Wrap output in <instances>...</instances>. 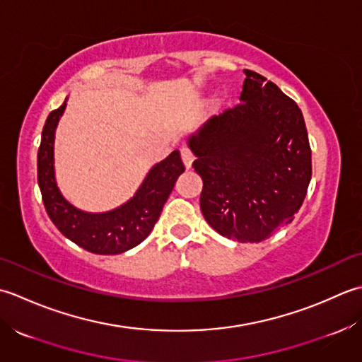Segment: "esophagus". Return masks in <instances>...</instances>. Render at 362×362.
<instances>
[{
    "mask_svg": "<svg viewBox=\"0 0 362 362\" xmlns=\"http://www.w3.org/2000/svg\"><path fill=\"white\" fill-rule=\"evenodd\" d=\"M181 158H182V162H184V165H186V168H190L192 160H194V153L190 151L189 146H186V145L182 146V148H181Z\"/></svg>",
    "mask_w": 362,
    "mask_h": 362,
    "instance_id": "esophagus-1",
    "label": "esophagus"
}]
</instances>
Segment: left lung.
I'll list each match as a JSON object with an SVG mask.
<instances>
[{"label": "left lung", "instance_id": "obj_1", "mask_svg": "<svg viewBox=\"0 0 362 362\" xmlns=\"http://www.w3.org/2000/svg\"><path fill=\"white\" fill-rule=\"evenodd\" d=\"M243 73L240 103L209 119L189 146L206 222L228 239L261 242L303 204L311 146L297 103L259 73Z\"/></svg>", "mask_w": 362, "mask_h": 362}]
</instances>
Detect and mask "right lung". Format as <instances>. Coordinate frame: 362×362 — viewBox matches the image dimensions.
I'll use <instances>...</instances> for the list:
<instances>
[{"instance_id": "obj_1", "label": "right lung", "mask_w": 362, "mask_h": 362, "mask_svg": "<svg viewBox=\"0 0 362 362\" xmlns=\"http://www.w3.org/2000/svg\"><path fill=\"white\" fill-rule=\"evenodd\" d=\"M65 103L51 110L42 131L37 154V181L51 222L65 238L95 255H120L148 238L175 186L184 172L180 151L160 160L146 175L136 195L120 208L103 214L76 209L61 195L54 180V131Z\"/></svg>"}]
</instances>
